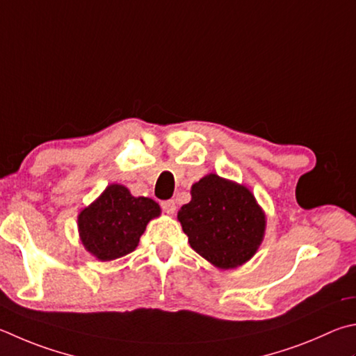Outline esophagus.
<instances>
[{"mask_svg": "<svg viewBox=\"0 0 356 356\" xmlns=\"http://www.w3.org/2000/svg\"><path fill=\"white\" fill-rule=\"evenodd\" d=\"M161 209H163L168 215H174V213H176V202H174L172 199H170V200H165V202H161Z\"/></svg>", "mask_w": 356, "mask_h": 356, "instance_id": "34e87169", "label": "esophagus"}]
</instances>
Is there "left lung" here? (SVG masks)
<instances>
[{
    "instance_id": "1",
    "label": "left lung",
    "mask_w": 356,
    "mask_h": 356,
    "mask_svg": "<svg viewBox=\"0 0 356 356\" xmlns=\"http://www.w3.org/2000/svg\"><path fill=\"white\" fill-rule=\"evenodd\" d=\"M191 200L177 221L200 257L219 269H234L257 254L266 232V213L248 186L207 174L191 185Z\"/></svg>"
}]
</instances>
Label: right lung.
<instances>
[{
    "mask_svg": "<svg viewBox=\"0 0 356 356\" xmlns=\"http://www.w3.org/2000/svg\"><path fill=\"white\" fill-rule=\"evenodd\" d=\"M161 215L151 197L131 195L121 184H111L77 215V232L83 248L99 261H112L131 254L146 225Z\"/></svg>",
    "mask_w": 356,
    "mask_h": 356,
    "instance_id": "1",
    "label": "right lung"
}]
</instances>
